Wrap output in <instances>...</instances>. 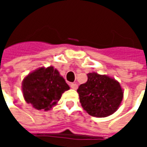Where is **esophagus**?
Here are the masks:
<instances>
[{"mask_svg":"<svg viewBox=\"0 0 147 147\" xmlns=\"http://www.w3.org/2000/svg\"><path fill=\"white\" fill-rule=\"evenodd\" d=\"M69 85H70V87L71 89L76 90L78 88V85H77L76 83H70Z\"/></svg>","mask_w":147,"mask_h":147,"instance_id":"esophagus-1","label":"esophagus"}]
</instances>
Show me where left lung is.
<instances>
[{
	"label": "left lung",
	"mask_w": 147,
	"mask_h": 147,
	"mask_svg": "<svg viewBox=\"0 0 147 147\" xmlns=\"http://www.w3.org/2000/svg\"><path fill=\"white\" fill-rule=\"evenodd\" d=\"M86 83L77 90L81 105L92 117H106L118 109L123 100V91L120 83L96 72L87 74Z\"/></svg>",
	"instance_id": "obj_1"
}]
</instances>
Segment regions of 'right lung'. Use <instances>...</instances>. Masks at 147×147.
Wrapping results in <instances>:
<instances>
[{"mask_svg": "<svg viewBox=\"0 0 147 147\" xmlns=\"http://www.w3.org/2000/svg\"><path fill=\"white\" fill-rule=\"evenodd\" d=\"M69 89L64 78L53 66L39 67L28 74L22 83L25 101L38 110H49Z\"/></svg>", "mask_w": 147, "mask_h": 147, "instance_id": "1", "label": "right lung"}]
</instances>
